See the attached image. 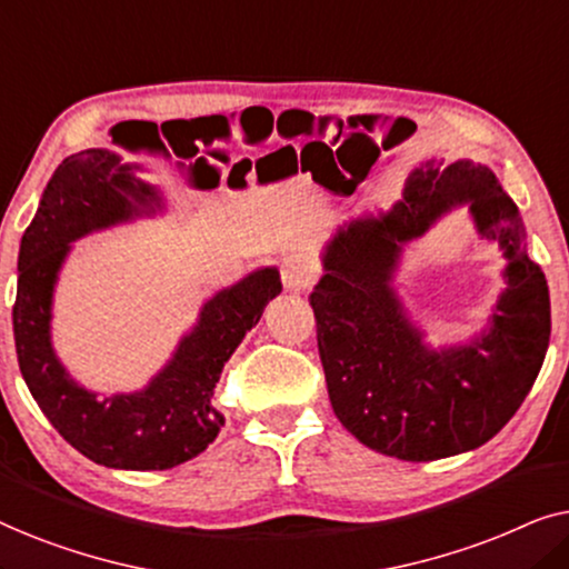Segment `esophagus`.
<instances>
[{"label": "esophagus", "instance_id": "esophagus-1", "mask_svg": "<svg viewBox=\"0 0 569 569\" xmlns=\"http://www.w3.org/2000/svg\"><path fill=\"white\" fill-rule=\"evenodd\" d=\"M316 269L306 256H290V259L282 261V284L290 292H302L313 284Z\"/></svg>", "mask_w": 569, "mask_h": 569}]
</instances>
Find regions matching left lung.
I'll use <instances>...</instances> for the list:
<instances>
[{
  "label": "left lung",
  "instance_id": "obj_1",
  "mask_svg": "<svg viewBox=\"0 0 569 569\" xmlns=\"http://www.w3.org/2000/svg\"><path fill=\"white\" fill-rule=\"evenodd\" d=\"M458 206L497 242L506 287L488 326L432 348L392 282L406 246ZM310 292L333 415L362 446L438 461L492 440L531 391L549 347V287L528 259L520 212L481 162L425 160L391 209L339 224Z\"/></svg>",
  "mask_w": 569,
  "mask_h": 569
}]
</instances>
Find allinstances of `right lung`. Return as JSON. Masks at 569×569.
<instances>
[{
  "label": "right lung",
  "mask_w": 569,
  "mask_h": 569,
  "mask_svg": "<svg viewBox=\"0 0 569 569\" xmlns=\"http://www.w3.org/2000/svg\"><path fill=\"white\" fill-rule=\"evenodd\" d=\"M142 162L90 147L53 170L22 232L12 308L20 372L46 419L69 446L108 469L166 471L207 450L224 417L212 393L224 362L282 292L277 267H259L201 302L197 323L139 391L98 396L77 383L51 339L53 292L72 243L92 232L168 212Z\"/></svg>",
  "instance_id": "add662e5"
}]
</instances>
